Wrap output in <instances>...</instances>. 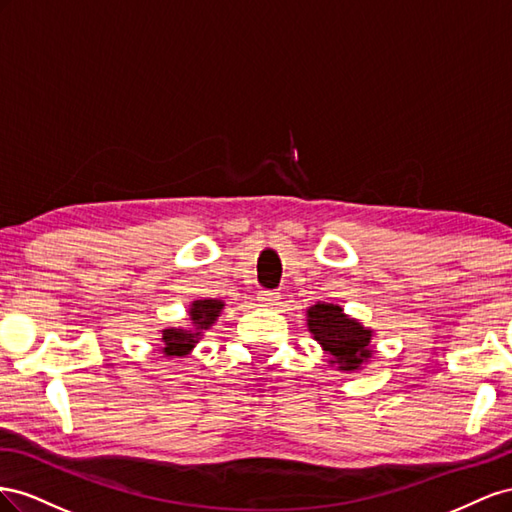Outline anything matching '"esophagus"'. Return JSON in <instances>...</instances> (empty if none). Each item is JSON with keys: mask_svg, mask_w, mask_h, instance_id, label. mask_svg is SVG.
<instances>
[{"mask_svg": "<svg viewBox=\"0 0 512 512\" xmlns=\"http://www.w3.org/2000/svg\"><path fill=\"white\" fill-rule=\"evenodd\" d=\"M264 306H274L276 302L281 300L279 291H259V298H257Z\"/></svg>", "mask_w": 512, "mask_h": 512, "instance_id": "1", "label": "esophagus"}]
</instances>
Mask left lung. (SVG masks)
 Masks as SVG:
<instances>
[{
    "label": "left lung",
    "instance_id": "8db88e82",
    "mask_svg": "<svg viewBox=\"0 0 512 512\" xmlns=\"http://www.w3.org/2000/svg\"><path fill=\"white\" fill-rule=\"evenodd\" d=\"M309 330L315 341L337 362L341 371H356L371 358V330H364L356 319L343 315L337 304H315L309 311Z\"/></svg>",
    "mask_w": 512,
    "mask_h": 512
}]
</instances>
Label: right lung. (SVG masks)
Masks as SVG:
<instances>
[{
    "mask_svg": "<svg viewBox=\"0 0 512 512\" xmlns=\"http://www.w3.org/2000/svg\"><path fill=\"white\" fill-rule=\"evenodd\" d=\"M223 309V302L221 300H197L193 302V309H191V321L195 326L193 330H178V328H169L163 330V354L165 356H186L191 349L195 347L197 339L201 337L199 330H208L214 319L218 317Z\"/></svg>",
    "mask_w": 512,
    "mask_h": 512,
    "instance_id": "obj_1",
    "label": "right lung"
}]
</instances>
